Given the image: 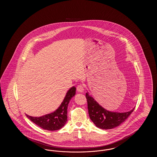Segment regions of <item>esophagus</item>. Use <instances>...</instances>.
Returning a JSON list of instances; mask_svg holds the SVG:
<instances>
[{
    "label": "esophagus",
    "instance_id": "obj_1",
    "mask_svg": "<svg viewBox=\"0 0 157 157\" xmlns=\"http://www.w3.org/2000/svg\"><path fill=\"white\" fill-rule=\"evenodd\" d=\"M76 90H77V91L79 92H83L84 90V86L82 84H79L77 86Z\"/></svg>",
    "mask_w": 157,
    "mask_h": 157
}]
</instances>
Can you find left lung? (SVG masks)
I'll list each match as a JSON object with an SVG mask.
<instances>
[{
  "label": "left lung",
  "mask_w": 157,
  "mask_h": 157,
  "mask_svg": "<svg viewBox=\"0 0 157 157\" xmlns=\"http://www.w3.org/2000/svg\"><path fill=\"white\" fill-rule=\"evenodd\" d=\"M88 109L90 120L97 127L102 129H112L125 122L134 111L133 108L126 112H113L105 109L88 93H86Z\"/></svg>",
  "instance_id": "left-lung-1"
}]
</instances>
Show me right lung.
Returning <instances> with one entry per match:
<instances>
[{
    "label": "right lung",
    "instance_id": "add662e5",
    "mask_svg": "<svg viewBox=\"0 0 157 157\" xmlns=\"http://www.w3.org/2000/svg\"><path fill=\"white\" fill-rule=\"evenodd\" d=\"M75 86L69 90L63 102L55 112L40 117H32L27 114H26V116L37 126L45 130L53 131L60 129L65 125L67 121V105L71 99L75 95Z\"/></svg>",
    "mask_w": 157,
    "mask_h": 157
}]
</instances>
